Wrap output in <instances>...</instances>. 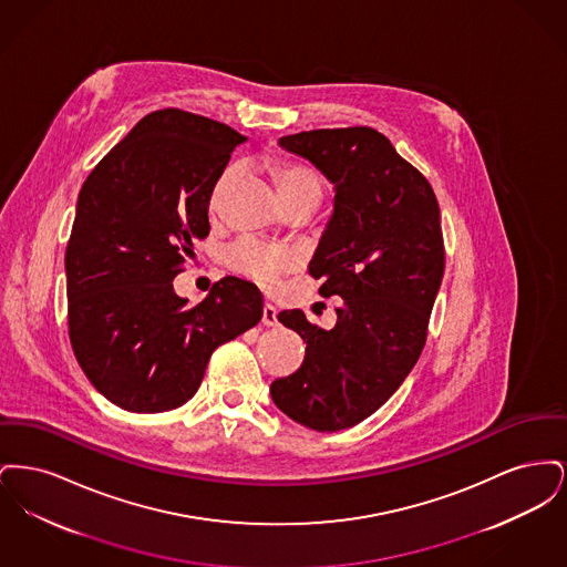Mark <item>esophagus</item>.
Wrapping results in <instances>:
<instances>
[{"label":"esophagus","instance_id":"obj_1","mask_svg":"<svg viewBox=\"0 0 567 567\" xmlns=\"http://www.w3.org/2000/svg\"><path fill=\"white\" fill-rule=\"evenodd\" d=\"M264 324H268V327H274V324H278V310L271 306V303H266L264 306Z\"/></svg>","mask_w":567,"mask_h":567}]
</instances>
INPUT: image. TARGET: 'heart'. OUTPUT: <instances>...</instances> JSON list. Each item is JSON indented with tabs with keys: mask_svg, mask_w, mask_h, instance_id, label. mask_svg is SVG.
<instances>
[{
	"mask_svg": "<svg viewBox=\"0 0 567 567\" xmlns=\"http://www.w3.org/2000/svg\"><path fill=\"white\" fill-rule=\"evenodd\" d=\"M238 165H229L215 187V199L223 195V190L229 187V183L236 178ZM274 178L278 190L287 202H291L297 195L303 193H317L321 195V181L319 176L297 163H276L274 165ZM227 266L246 278L255 280L257 285L266 289H276L285 274L293 270L297 266V255L280 244L264 243L252 236H243L236 243L229 244L225 250Z\"/></svg>",
	"mask_w": 567,
	"mask_h": 567,
	"instance_id": "1",
	"label": "heart"
}]
</instances>
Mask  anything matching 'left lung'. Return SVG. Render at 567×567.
<instances>
[{
  "mask_svg": "<svg viewBox=\"0 0 567 567\" xmlns=\"http://www.w3.org/2000/svg\"><path fill=\"white\" fill-rule=\"evenodd\" d=\"M278 144L333 185L308 271L323 280L321 296L342 303L333 329L301 310L278 315L306 342V357L271 382V400L303 427L340 432L374 414L421 357L444 276L440 208L427 178L372 127L301 132Z\"/></svg>",
  "mask_w": 567,
  "mask_h": 567,
  "instance_id": "left-lung-1",
  "label": "left lung"
}]
</instances>
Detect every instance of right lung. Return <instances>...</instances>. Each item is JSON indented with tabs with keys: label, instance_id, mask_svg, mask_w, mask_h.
Segmentation results:
<instances>
[{
	"label": "right lung",
	"instance_id": "obj_1",
	"mask_svg": "<svg viewBox=\"0 0 567 567\" xmlns=\"http://www.w3.org/2000/svg\"><path fill=\"white\" fill-rule=\"evenodd\" d=\"M244 140L213 118L157 110L82 185L65 250L70 342L84 377L123 410L189 402L216 347L264 317L261 291L236 276L193 308L172 287L210 231V195Z\"/></svg>",
	"mask_w": 567,
	"mask_h": 567
}]
</instances>
